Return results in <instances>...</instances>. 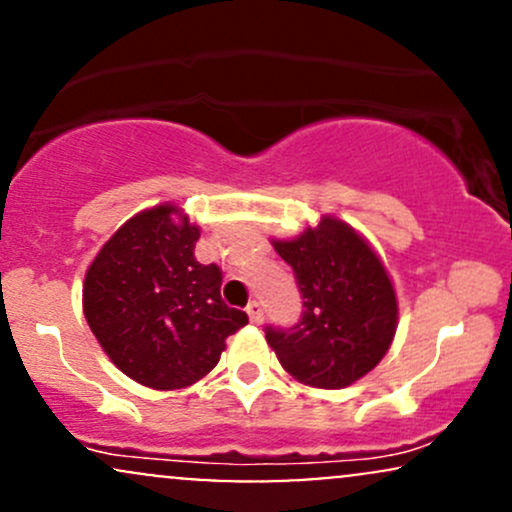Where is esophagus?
I'll return each mask as SVG.
<instances>
[{
	"label": "esophagus",
	"mask_w": 512,
	"mask_h": 512,
	"mask_svg": "<svg viewBox=\"0 0 512 512\" xmlns=\"http://www.w3.org/2000/svg\"><path fill=\"white\" fill-rule=\"evenodd\" d=\"M248 315H250V320L255 322V325H260V322L264 320V313H262V305H260V301H250L248 303Z\"/></svg>",
	"instance_id": "obj_1"
}]
</instances>
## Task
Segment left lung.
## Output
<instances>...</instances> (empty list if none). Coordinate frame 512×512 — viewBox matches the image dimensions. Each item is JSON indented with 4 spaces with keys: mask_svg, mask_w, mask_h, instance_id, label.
Instances as JSON below:
<instances>
[{
    "mask_svg": "<svg viewBox=\"0 0 512 512\" xmlns=\"http://www.w3.org/2000/svg\"><path fill=\"white\" fill-rule=\"evenodd\" d=\"M303 298L301 320L264 327L279 363L296 380L339 390L380 363L397 330V298L383 262L344 221L322 216L320 226L293 240H276Z\"/></svg>",
    "mask_w": 512,
    "mask_h": 512,
    "instance_id": "1",
    "label": "left lung"
}]
</instances>
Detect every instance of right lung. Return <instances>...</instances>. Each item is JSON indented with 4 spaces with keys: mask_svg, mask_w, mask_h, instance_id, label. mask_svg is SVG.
I'll list each match as a JSON object with an SVG mask.
<instances>
[{
    "mask_svg": "<svg viewBox=\"0 0 512 512\" xmlns=\"http://www.w3.org/2000/svg\"><path fill=\"white\" fill-rule=\"evenodd\" d=\"M161 204L129 219L86 272L84 315L122 373L154 390L192 385L248 315L221 301V269L195 257L199 228Z\"/></svg>",
    "mask_w": 512,
    "mask_h": 512,
    "instance_id": "1",
    "label": "right lung"
}]
</instances>
